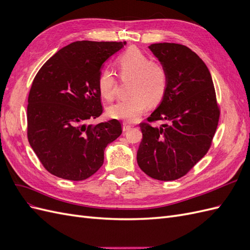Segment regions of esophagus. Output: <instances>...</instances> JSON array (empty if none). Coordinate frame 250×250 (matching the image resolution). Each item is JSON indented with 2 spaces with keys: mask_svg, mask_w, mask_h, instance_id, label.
Instances as JSON below:
<instances>
[{
  "mask_svg": "<svg viewBox=\"0 0 250 250\" xmlns=\"http://www.w3.org/2000/svg\"><path fill=\"white\" fill-rule=\"evenodd\" d=\"M132 126L129 123H123V131H128Z\"/></svg>",
  "mask_w": 250,
  "mask_h": 250,
  "instance_id": "obj_1",
  "label": "esophagus"
}]
</instances>
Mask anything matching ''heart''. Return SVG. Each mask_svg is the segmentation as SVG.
Here are the masks:
<instances>
[{
    "label": "heart",
    "mask_w": 250,
    "mask_h": 250,
    "mask_svg": "<svg viewBox=\"0 0 250 250\" xmlns=\"http://www.w3.org/2000/svg\"><path fill=\"white\" fill-rule=\"evenodd\" d=\"M117 67L122 80H130V96L108 107L112 119L135 122L151 105L161 103L168 89V71L166 66L137 48H129L117 58ZM98 90L102 98L112 101L116 96L117 79L109 69L101 71L98 77Z\"/></svg>",
    "instance_id": "obj_1"
}]
</instances>
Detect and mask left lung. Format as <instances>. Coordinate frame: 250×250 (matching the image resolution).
<instances>
[{"label": "left lung", "instance_id": "left-lung-1", "mask_svg": "<svg viewBox=\"0 0 250 250\" xmlns=\"http://www.w3.org/2000/svg\"><path fill=\"white\" fill-rule=\"evenodd\" d=\"M149 49L168 71V89L148 122L162 119L160 128L141 123L143 139L138 165L157 180H175L207 154L215 135L219 110L213 79L202 59L186 46L161 42Z\"/></svg>", "mask_w": 250, "mask_h": 250}]
</instances>
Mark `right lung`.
I'll return each mask as SVG.
<instances>
[{
	"label": "right lung",
	"instance_id": "1",
	"mask_svg": "<svg viewBox=\"0 0 250 250\" xmlns=\"http://www.w3.org/2000/svg\"><path fill=\"white\" fill-rule=\"evenodd\" d=\"M126 42H75L44 63L28 97V141L48 172L83 180L100 169L104 150L122 133L112 119L86 125L103 111L98 77L103 63Z\"/></svg>",
	"mask_w": 250,
	"mask_h": 250
}]
</instances>
